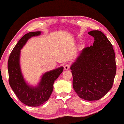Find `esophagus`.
Masks as SVG:
<instances>
[{
	"label": "esophagus",
	"instance_id": "1",
	"mask_svg": "<svg viewBox=\"0 0 124 124\" xmlns=\"http://www.w3.org/2000/svg\"><path fill=\"white\" fill-rule=\"evenodd\" d=\"M70 65L69 64H66L65 65L64 67V70H68L69 68H70Z\"/></svg>",
	"mask_w": 124,
	"mask_h": 124
}]
</instances>
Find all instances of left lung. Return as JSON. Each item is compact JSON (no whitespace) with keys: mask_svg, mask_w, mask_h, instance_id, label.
Masks as SVG:
<instances>
[{"mask_svg":"<svg viewBox=\"0 0 124 124\" xmlns=\"http://www.w3.org/2000/svg\"><path fill=\"white\" fill-rule=\"evenodd\" d=\"M88 34L95 38L93 45L80 52L71 65L73 87L80 98L99 100L112 89L116 66L113 45L100 31Z\"/></svg>","mask_w":124,"mask_h":124,"instance_id":"left-lung-1","label":"left lung"}]
</instances>
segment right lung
<instances>
[{
	"mask_svg": "<svg viewBox=\"0 0 124 124\" xmlns=\"http://www.w3.org/2000/svg\"><path fill=\"white\" fill-rule=\"evenodd\" d=\"M40 31L29 32L23 35L12 50L8 60L9 84L17 97L23 103L38 107L49 100L54 89V83L63 70V67L45 73L39 83L33 86L26 83L20 66L21 50L31 37L41 34Z\"/></svg>",
	"mask_w": 124,
	"mask_h": 124,
	"instance_id": "obj_1",
	"label": "right lung"
}]
</instances>
